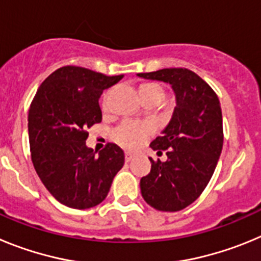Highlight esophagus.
<instances>
[{
    "label": "esophagus",
    "instance_id": "esophagus-1",
    "mask_svg": "<svg viewBox=\"0 0 261 261\" xmlns=\"http://www.w3.org/2000/svg\"><path fill=\"white\" fill-rule=\"evenodd\" d=\"M133 158H135V154L126 151V153H125V162H130Z\"/></svg>",
    "mask_w": 261,
    "mask_h": 261
}]
</instances>
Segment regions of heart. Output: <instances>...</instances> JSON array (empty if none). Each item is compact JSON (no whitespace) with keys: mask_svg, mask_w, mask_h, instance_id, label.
<instances>
[{"mask_svg":"<svg viewBox=\"0 0 261 261\" xmlns=\"http://www.w3.org/2000/svg\"><path fill=\"white\" fill-rule=\"evenodd\" d=\"M159 89L161 87L156 85L146 84L140 87V91L145 90ZM107 105V95H105L103 99V106L106 107ZM154 132V126L150 123H145V121H132V120H125L120 124L114 130V140L119 145L126 149H138L140 146L150 138V136Z\"/></svg>","mask_w":261,"mask_h":261,"instance_id":"1","label":"heart"}]
</instances>
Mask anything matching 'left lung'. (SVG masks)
I'll list each match as a JSON object with an SVG mask.
<instances>
[{
  "instance_id": "1",
  "label": "left lung",
  "mask_w": 261,
  "mask_h": 261,
  "mask_svg": "<svg viewBox=\"0 0 261 261\" xmlns=\"http://www.w3.org/2000/svg\"><path fill=\"white\" fill-rule=\"evenodd\" d=\"M145 80L171 85L176 107L150 147L167 161L151 162L141 177V195L156 211L177 212L192 204L208 186L223 145L220 100L202 78L183 68L138 73Z\"/></svg>"
}]
</instances>
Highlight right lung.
<instances>
[{
  "mask_svg": "<svg viewBox=\"0 0 261 261\" xmlns=\"http://www.w3.org/2000/svg\"><path fill=\"white\" fill-rule=\"evenodd\" d=\"M124 75L62 66L40 85L29 111V138L36 174L50 195L74 209L96 206L107 197L124 151L108 144L87 147L86 129L102 121L99 98Z\"/></svg>",
  "mask_w": 261,
  "mask_h": 261,
  "instance_id": "add662e5",
  "label": "right lung"
}]
</instances>
